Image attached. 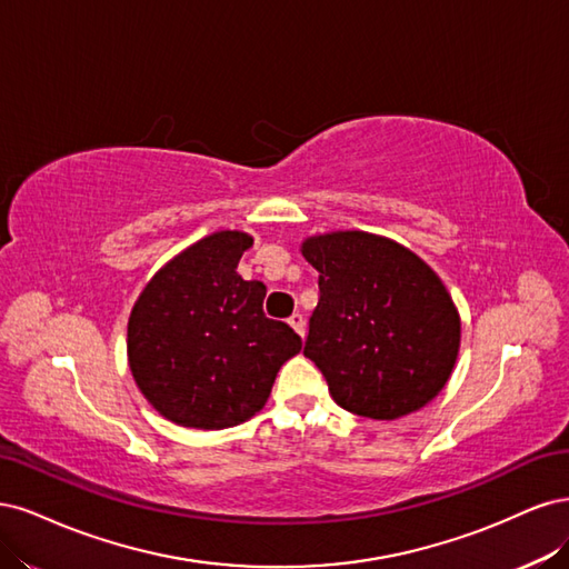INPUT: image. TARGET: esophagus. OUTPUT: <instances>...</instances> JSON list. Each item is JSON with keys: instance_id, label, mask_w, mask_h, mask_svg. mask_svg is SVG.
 <instances>
[{"instance_id": "obj_1", "label": "esophagus", "mask_w": 569, "mask_h": 569, "mask_svg": "<svg viewBox=\"0 0 569 569\" xmlns=\"http://www.w3.org/2000/svg\"><path fill=\"white\" fill-rule=\"evenodd\" d=\"M288 323L296 328V333L302 338L305 336V317L300 315V311H296V315H292L290 319H288Z\"/></svg>"}]
</instances>
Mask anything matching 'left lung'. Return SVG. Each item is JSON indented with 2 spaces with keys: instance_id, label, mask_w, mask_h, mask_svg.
<instances>
[{
  "instance_id": "1",
  "label": "left lung",
  "mask_w": 569,
  "mask_h": 569,
  "mask_svg": "<svg viewBox=\"0 0 569 569\" xmlns=\"http://www.w3.org/2000/svg\"><path fill=\"white\" fill-rule=\"evenodd\" d=\"M302 254L319 271L305 357L319 366L338 407L395 420L442 392L461 319L418 254L366 231L311 236Z\"/></svg>"
}]
</instances>
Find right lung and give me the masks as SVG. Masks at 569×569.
<instances>
[{
    "label": "right lung",
    "mask_w": 569,
    "mask_h": 569,
    "mask_svg": "<svg viewBox=\"0 0 569 569\" xmlns=\"http://www.w3.org/2000/svg\"><path fill=\"white\" fill-rule=\"evenodd\" d=\"M252 246L217 231L164 264L127 323V357L141 395L177 426L224 430L258 413L300 336L264 317L267 286L236 271Z\"/></svg>",
    "instance_id": "obj_1"
}]
</instances>
